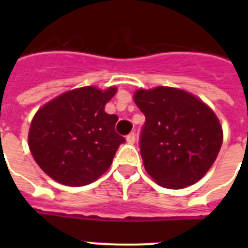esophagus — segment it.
<instances>
[{
	"mask_svg": "<svg viewBox=\"0 0 248 248\" xmlns=\"http://www.w3.org/2000/svg\"><path fill=\"white\" fill-rule=\"evenodd\" d=\"M135 139H137V137H135L134 133H130V134L126 137V141H128L129 144H134L135 143Z\"/></svg>",
	"mask_w": 248,
	"mask_h": 248,
	"instance_id": "obj_1",
	"label": "esophagus"
}]
</instances>
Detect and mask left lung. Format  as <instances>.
<instances>
[{
	"mask_svg": "<svg viewBox=\"0 0 248 248\" xmlns=\"http://www.w3.org/2000/svg\"><path fill=\"white\" fill-rule=\"evenodd\" d=\"M134 102L145 115L139 146L146 172L168 189L198 183L222 145L214 111L192 94L170 87L139 89Z\"/></svg>",
	"mask_w": 248,
	"mask_h": 248,
	"instance_id": "left-lung-1",
	"label": "left lung"
}]
</instances>
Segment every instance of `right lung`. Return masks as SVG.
I'll use <instances>...</instances> for the list:
<instances>
[{"instance_id":"right-lung-1","label":"right lung","mask_w":248,"mask_h":248,"mask_svg":"<svg viewBox=\"0 0 248 248\" xmlns=\"http://www.w3.org/2000/svg\"><path fill=\"white\" fill-rule=\"evenodd\" d=\"M115 87H83L63 93L39 109L31 123L28 145L36 163L57 183L84 186L102 176L125 139L115 131L118 117L105 104Z\"/></svg>"}]
</instances>
